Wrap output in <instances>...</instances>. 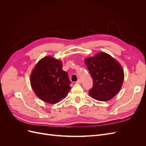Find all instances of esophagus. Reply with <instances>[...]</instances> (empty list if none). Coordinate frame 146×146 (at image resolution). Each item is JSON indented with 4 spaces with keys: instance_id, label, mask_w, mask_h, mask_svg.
<instances>
[{
    "instance_id": "esophagus-1",
    "label": "esophagus",
    "mask_w": 146,
    "mask_h": 146,
    "mask_svg": "<svg viewBox=\"0 0 146 146\" xmlns=\"http://www.w3.org/2000/svg\"><path fill=\"white\" fill-rule=\"evenodd\" d=\"M81 82H82V81H81L80 79H78V80L76 82L77 83H81Z\"/></svg>"
}]
</instances>
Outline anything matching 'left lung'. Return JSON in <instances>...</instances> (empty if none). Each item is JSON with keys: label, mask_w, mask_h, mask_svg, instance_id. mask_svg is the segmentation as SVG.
<instances>
[{"label": "left lung", "mask_w": 146, "mask_h": 146, "mask_svg": "<svg viewBox=\"0 0 146 146\" xmlns=\"http://www.w3.org/2000/svg\"><path fill=\"white\" fill-rule=\"evenodd\" d=\"M85 62L93 80L89 94L100 101H107L114 98L121 90L124 78L121 64L105 52L89 57Z\"/></svg>", "instance_id": "8db88e82"}]
</instances>
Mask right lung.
Masks as SVG:
<instances>
[{
	"mask_svg": "<svg viewBox=\"0 0 146 146\" xmlns=\"http://www.w3.org/2000/svg\"><path fill=\"white\" fill-rule=\"evenodd\" d=\"M62 65L60 60L47 56L39 60L32 70L31 86L35 94L45 102L56 104L64 98L71 88Z\"/></svg>",
	"mask_w": 146,
	"mask_h": 146,
	"instance_id": "right-lung-1",
	"label": "right lung"
}]
</instances>
